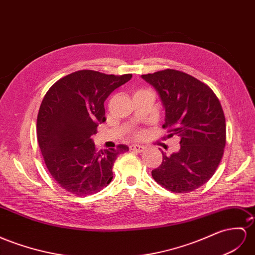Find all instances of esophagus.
I'll list each match as a JSON object with an SVG mask.
<instances>
[{"mask_svg": "<svg viewBox=\"0 0 255 255\" xmlns=\"http://www.w3.org/2000/svg\"><path fill=\"white\" fill-rule=\"evenodd\" d=\"M130 149H132V151H135L138 153H142L145 151V147L142 146V145H139V144H131L130 145Z\"/></svg>", "mask_w": 255, "mask_h": 255, "instance_id": "esophagus-1", "label": "esophagus"}]
</instances>
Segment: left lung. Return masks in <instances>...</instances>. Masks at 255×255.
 <instances>
[{
    "mask_svg": "<svg viewBox=\"0 0 255 255\" xmlns=\"http://www.w3.org/2000/svg\"><path fill=\"white\" fill-rule=\"evenodd\" d=\"M157 91L165 109L168 138L178 135L180 149L152 170L159 185L173 193H190L211 179L226 143L225 116L212 89L181 71L167 69L141 75Z\"/></svg>",
    "mask_w": 255,
    "mask_h": 255,
    "instance_id": "obj_1",
    "label": "left lung"
}]
</instances>
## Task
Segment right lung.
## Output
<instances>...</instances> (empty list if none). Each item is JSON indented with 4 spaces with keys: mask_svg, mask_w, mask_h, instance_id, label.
<instances>
[{
    "mask_svg": "<svg viewBox=\"0 0 255 255\" xmlns=\"http://www.w3.org/2000/svg\"><path fill=\"white\" fill-rule=\"evenodd\" d=\"M131 77L77 71L45 95L37 115V141L51 177L65 191L88 196L112 181L114 161L129 147L121 144L98 152L91 135L106 122L104 101Z\"/></svg>",
    "mask_w": 255,
    "mask_h": 255,
    "instance_id": "add662e5",
    "label": "right lung"
}]
</instances>
